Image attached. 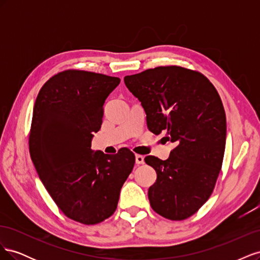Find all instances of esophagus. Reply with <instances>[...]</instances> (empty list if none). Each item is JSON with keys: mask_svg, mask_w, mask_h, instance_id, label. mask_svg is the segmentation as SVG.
Listing matches in <instances>:
<instances>
[{"mask_svg": "<svg viewBox=\"0 0 260 260\" xmlns=\"http://www.w3.org/2000/svg\"><path fill=\"white\" fill-rule=\"evenodd\" d=\"M136 162L138 165L144 164V157L142 155H136Z\"/></svg>", "mask_w": 260, "mask_h": 260, "instance_id": "obj_1", "label": "esophagus"}]
</instances>
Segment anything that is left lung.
Returning a JSON list of instances; mask_svg holds the SVG:
<instances>
[{"label":"left lung","instance_id":"8db88e82","mask_svg":"<svg viewBox=\"0 0 260 260\" xmlns=\"http://www.w3.org/2000/svg\"><path fill=\"white\" fill-rule=\"evenodd\" d=\"M124 84L144 108L147 128L167 131L176 144L169 158L146 156L157 174L148 188L152 208L170 220L195 214L209 199L222 166L226 120L217 90L201 73L179 66L125 76Z\"/></svg>","mask_w":260,"mask_h":260}]
</instances>
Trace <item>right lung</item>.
<instances>
[{
  "label": "right lung",
  "mask_w": 260,
  "mask_h": 260,
  "mask_svg": "<svg viewBox=\"0 0 260 260\" xmlns=\"http://www.w3.org/2000/svg\"><path fill=\"white\" fill-rule=\"evenodd\" d=\"M120 83L84 70H65L44 83L32 114L29 151L39 178L64 214L83 224L111 217L136 162L128 148L91 149L105 100Z\"/></svg>",
  "instance_id": "1"
}]
</instances>
